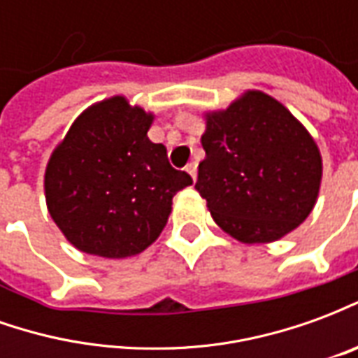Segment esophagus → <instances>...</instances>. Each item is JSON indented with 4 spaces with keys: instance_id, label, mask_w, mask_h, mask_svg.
<instances>
[{
    "instance_id": "34e87169",
    "label": "esophagus",
    "mask_w": 358,
    "mask_h": 358,
    "mask_svg": "<svg viewBox=\"0 0 358 358\" xmlns=\"http://www.w3.org/2000/svg\"><path fill=\"white\" fill-rule=\"evenodd\" d=\"M186 171L187 172H189V176H192V178H197V163H195V161H194V163H189V164H187V166H186Z\"/></svg>"
}]
</instances>
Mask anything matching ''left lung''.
I'll return each mask as SVG.
<instances>
[{"mask_svg":"<svg viewBox=\"0 0 358 358\" xmlns=\"http://www.w3.org/2000/svg\"><path fill=\"white\" fill-rule=\"evenodd\" d=\"M205 118L195 189L215 222L243 243H268L295 230L315 207L322 180V157L307 128L257 90Z\"/></svg>","mask_w":358,"mask_h":358,"instance_id":"left-lung-1","label":"left lung"}]
</instances>
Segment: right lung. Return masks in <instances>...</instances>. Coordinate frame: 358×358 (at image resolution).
<instances>
[{
	"instance_id": "obj_1",
	"label": "right lung",
	"mask_w": 358,
	"mask_h": 358,
	"mask_svg": "<svg viewBox=\"0 0 358 358\" xmlns=\"http://www.w3.org/2000/svg\"><path fill=\"white\" fill-rule=\"evenodd\" d=\"M153 115L122 95L76 118L45 169V201L74 248L105 259L141 253L166 226L176 192L194 180L148 138Z\"/></svg>"
}]
</instances>
